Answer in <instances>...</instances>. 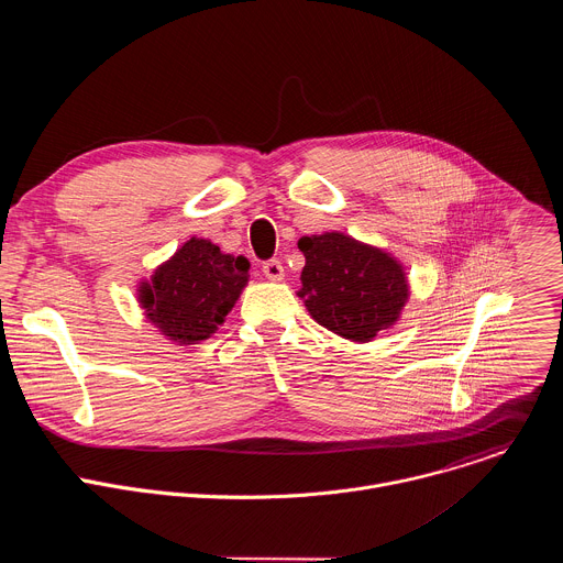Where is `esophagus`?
I'll return each mask as SVG.
<instances>
[{
    "label": "esophagus",
    "instance_id": "obj_1",
    "mask_svg": "<svg viewBox=\"0 0 563 563\" xmlns=\"http://www.w3.org/2000/svg\"><path fill=\"white\" fill-rule=\"evenodd\" d=\"M263 274L269 278V280H283L285 278V267L280 261H267L263 265Z\"/></svg>",
    "mask_w": 563,
    "mask_h": 563
}]
</instances>
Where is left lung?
Masks as SVG:
<instances>
[{
    "instance_id": "8db88e82",
    "label": "left lung",
    "mask_w": 563,
    "mask_h": 563,
    "mask_svg": "<svg viewBox=\"0 0 563 563\" xmlns=\"http://www.w3.org/2000/svg\"><path fill=\"white\" fill-rule=\"evenodd\" d=\"M298 250L305 256L298 296L318 325L367 343L400 318L410 285L394 256L341 231L302 235Z\"/></svg>"
}]
</instances>
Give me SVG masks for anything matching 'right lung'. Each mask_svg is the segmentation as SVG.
I'll list each match as a JSON object with an SVG mask.
<instances>
[{
	"mask_svg": "<svg viewBox=\"0 0 563 563\" xmlns=\"http://www.w3.org/2000/svg\"><path fill=\"white\" fill-rule=\"evenodd\" d=\"M250 280L245 256L222 254L205 238H191L140 283L137 300L151 323L178 345L216 334Z\"/></svg>",
	"mask_w": 563,
	"mask_h": 563,
	"instance_id": "add662e5",
	"label": "right lung"
}]
</instances>
